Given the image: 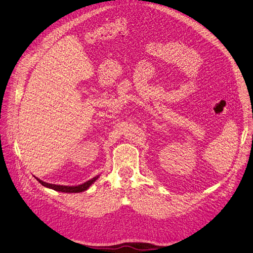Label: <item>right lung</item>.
Returning <instances> with one entry per match:
<instances>
[{"mask_svg":"<svg viewBox=\"0 0 253 253\" xmlns=\"http://www.w3.org/2000/svg\"><path fill=\"white\" fill-rule=\"evenodd\" d=\"M99 177V176H96V177L89 179L88 181L82 183V185H79V186H60V185H52V183H47L45 182L39 178H37V180L39 181L42 186L46 187V188H50L52 190L55 191H59V192H64V193H79V192H83V191L87 190L90 186L91 183L95 182L97 180V178Z\"/></svg>","mask_w":253,"mask_h":253,"instance_id":"1","label":"right lung"}]
</instances>
